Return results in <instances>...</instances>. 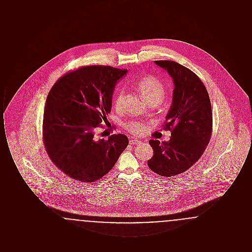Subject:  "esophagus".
I'll list each match as a JSON object with an SVG mask.
<instances>
[{"mask_svg":"<svg viewBox=\"0 0 252 252\" xmlns=\"http://www.w3.org/2000/svg\"><path fill=\"white\" fill-rule=\"evenodd\" d=\"M142 143L141 141H139V140H136V139H131L130 141H129V144H131V145H136V144H140Z\"/></svg>","mask_w":252,"mask_h":252,"instance_id":"1","label":"esophagus"}]
</instances>
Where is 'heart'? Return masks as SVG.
<instances>
[{
	"label": "heart",
	"instance_id": "heart-1",
	"mask_svg": "<svg viewBox=\"0 0 252 252\" xmlns=\"http://www.w3.org/2000/svg\"><path fill=\"white\" fill-rule=\"evenodd\" d=\"M138 89L144 99L149 104H159L165 96V87L163 83L157 77L148 75L143 77L138 82ZM125 99V91L121 90L114 99V106L116 109L123 108ZM127 131L134 135H142L147 129V124L141 121H130L125 125Z\"/></svg>",
	"mask_w": 252,
	"mask_h": 252
}]
</instances>
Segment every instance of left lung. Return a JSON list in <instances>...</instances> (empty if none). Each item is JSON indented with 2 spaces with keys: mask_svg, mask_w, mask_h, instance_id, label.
I'll use <instances>...</instances> for the list:
<instances>
[{
  "mask_svg": "<svg viewBox=\"0 0 252 252\" xmlns=\"http://www.w3.org/2000/svg\"><path fill=\"white\" fill-rule=\"evenodd\" d=\"M174 82L173 101L164 129L171 131L168 142L150 140L154 155L147 165L162 177H173L192 167L210 142L213 112L209 94L200 78L190 69L172 60H156Z\"/></svg>",
  "mask_w": 252,
  "mask_h": 252,
  "instance_id": "left-lung-1",
  "label": "left lung"
}]
</instances>
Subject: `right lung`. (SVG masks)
I'll return each mask as SVG.
<instances>
[{
    "label": "right lung",
    "mask_w": 252,
    "mask_h": 252,
    "mask_svg": "<svg viewBox=\"0 0 252 252\" xmlns=\"http://www.w3.org/2000/svg\"><path fill=\"white\" fill-rule=\"evenodd\" d=\"M127 70L93 65L67 72L49 92L43 114V143L50 159L64 174L82 182L102 179L114 166L128 139L113 134L95 138L111 110L117 81Z\"/></svg>",
    "instance_id": "right-lung-1"
}]
</instances>
